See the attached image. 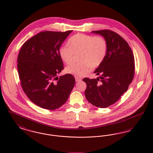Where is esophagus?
Wrapping results in <instances>:
<instances>
[{
	"instance_id": "34e87169",
	"label": "esophagus",
	"mask_w": 153,
	"mask_h": 153,
	"mask_svg": "<svg viewBox=\"0 0 153 153\" xmlns=\"http://www.w3.org/2000/svg\"><path fill=\"white\" fill-rule=\"evenodd\" d=\"M75 79H76V82H79V81H81V79L79 78V77H75Z\"/></svg>"
}]
</instances>
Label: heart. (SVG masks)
<instances>
[{
  "label": "heart",
  "mask_w": 153,
  "mask_h": 153,
  "mask_svg": "<svg viewBox=\"0 0 153 153\" xmlns=\"http://www.w3.org/2000/svg\"><path fill=\"white\" fill-rule=\"evenodd\" d=\"M68 45L60 47L59 54L66 64L72 62L75 53H79L80 62L72 63L66 68L67 73L77 77L87 74L91 68L100 65L105 57L107 44L102 36L77 34L68 41Z\"/></svg>",
  "instance_id": "obj_1"
}]
</instances>
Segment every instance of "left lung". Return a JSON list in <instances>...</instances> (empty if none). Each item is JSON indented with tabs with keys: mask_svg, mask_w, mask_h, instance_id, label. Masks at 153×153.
Instances as JSON below:
<instances>
[{
	"mask_svg": "<svg viewBox=\"0 0 153 153\" xmlns=\"http://www.w3.org/2000/svg\"><path fill=\"white\" fill-rule=\"evenodd\" d=\"M104 37L107 44L105 57L94 72L96 79L84 78L85 97L92 105L106 108L121 97L133 80L134 57L128 43L116 33L103 30L92 31Z\"/></svg>",
	"mask_w": 153,
	"mask_h": 153,
	"instance_id": "8db88e82",
	"label": "left lung"
}]
</instances>
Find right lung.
I'll list each match as a JSON object with an SVG mask.
<instances>
[{
  "label": "right lung",
  "instance_id": "add662e5",
  "mask_svg": "<svg viewBox=\"0 0 153 153\" xmlns=\"http://www.w3.org/2000/svg\"><path fill=\"white\" fill-rule=\"evenodd\" d=\"M72 31H42L27 40L18 56V71L22 89L30 100L44 109L59 108L75 84L73 75L58 77L64 69L59 49Z\"/></svg>",
  "mask_w": 153,
  "mask_h": 153
}]
</instances>
